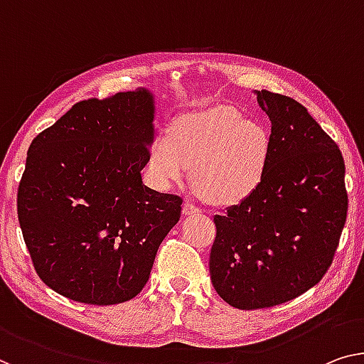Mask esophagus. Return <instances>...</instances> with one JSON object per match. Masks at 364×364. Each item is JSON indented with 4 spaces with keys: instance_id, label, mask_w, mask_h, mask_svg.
Returning <instances> with one entry per match:
<instances>
[{
    "instance_id": "obj_1",
    "label": "esophagus",
    "mask_w": 364,
    "mask_h": 364,
    "mask_svg": "<svg viewBox=\"0 0 364 364\" xmlns=\"http://www.w3.org/2000/svg\"><path fill=\"white\" fill-rule=\"evenodd\" d=\"M200 213V209L198 208L196 204H193V203H184V205H183V214L184 215H196V214H199Z\"/></svg>"
}]
</instances>
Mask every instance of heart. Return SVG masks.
<instances>
[{"label": "heart", "mask_w": 364, "mask_h": 364, "mask_svg": "<svg viewBox=\"0 0 364 364\" xmlns=\"http://www.w3.org/2000/svg\"><path fill=\"white\" fill-rule=\"evenodd\" d=\"M268 161V135L232 106H210L176 122L150 145L147 171L160 189L186 181L222 205H235L257 191Z\"/></svg>", "instance_id": "obj_1"}]
</instances>
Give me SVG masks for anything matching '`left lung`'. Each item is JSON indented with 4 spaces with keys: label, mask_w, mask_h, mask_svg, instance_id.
Instances as JSON below:
<instances>
[{
    "label": "left lung",
    "mask_w": 364,
    "mask_h": 364,
    "mask_svg": "<svg viewBox=\"0 0 364 364\" xmlns=\"http://www.w3.org/2000/svg\"><path fill=\"white\" fill-rule=\"evenodd\" d=\"M271 132L264 176L243 203L214 215L209 273L242 311L273 307L316 286L332 264L348 209L337 144L301 102L262 90Z\"/></svg>",
    "instance_id": "obj_1"
}]
</instances>
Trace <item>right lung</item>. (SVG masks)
<instances>
[{
    "instance_id": "right-lung-1",
    "label": "right lung",
    "mask_w": 364,
    "mask_h": 364,
    "mask_svg": "<svg viewBox=\"0 0 364 364\" xmlns=\"http://www.w3.org/2000/svg\"><path fill=\"white\" fill-rule=\"evenodd\" d=\"M147 88L75 105L32 140L18 217L39 278L68 299L111 306L147 284L183 199L142 181L155 137Z\"/></svg>"
}]
</instances>
